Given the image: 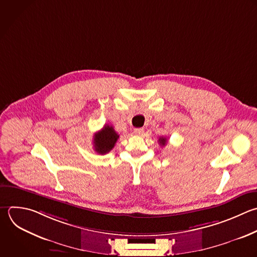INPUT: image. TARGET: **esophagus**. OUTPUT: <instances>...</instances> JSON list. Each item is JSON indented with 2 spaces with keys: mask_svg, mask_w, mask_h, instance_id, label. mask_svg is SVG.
I'll return each mask as SVG.
<instances>
[{
  "mask_svg": "<svg viewBox=\"0 0 257 257\" xmlns=\"http://www.w3.org/2000/svg\"><path fill=\"white\" fill-rule=\"evenodd\" d=\"M134 134L137 136H143L144 134V128H135Z\"/></svg>",
  "mask_w": 257,
  "mask_h": 257,
  "instance_id": "1",
  "label": "esophagus"
}]
</instances>
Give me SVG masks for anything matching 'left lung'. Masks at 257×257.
<instances>
[{
  "mask_svg": "<svg viewBox=\"0 0 257 257\" xmlns=\"http://www.w3.org/2000/svg\"><path fill=\"white\" fill-rule=\"evenodd\" d=\"M159 143H160V145H161V146H163V147H164V146L167 144V139L162 137V138H160V139H159Z\"/></svg>",
  "mask_w": 257,
  "mask_h": 257,
  "instance_id": "left-lung-1",
  "label": "left lung"
}]
</instances>
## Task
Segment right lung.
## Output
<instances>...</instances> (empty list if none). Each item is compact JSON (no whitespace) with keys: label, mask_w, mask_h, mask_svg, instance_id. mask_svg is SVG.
Segmentation results:
<instances>
[{"label":"right lung","mask_w":257,"mask_h":257,"mask_svg":"<svg viewBox=\"0 0 257 257\" xmlns=\"http://www.w3.org/2000/svg\"><path fill=\"white\" fill-rule=\"evenodd\" d=\"M118 138L119 136L116 134L114 128L111 125L105 124L101 131L94 135V150L98 154H106L113 149Z\"/></svg>","instance_id":"add662e5"}]
</instances>
